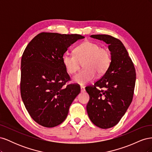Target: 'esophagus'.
<instances>
[{
	"instance_id": "obj_1",
	"label": "esophagus",
	"mask_w": 152,
	"mask_h": 152,
	"mask_svg": "<svg viewBox=\"0 0 152 152\" xmlns=\"http://www.w3.org/2000/svg\"><path fill=\"white\" fill-rule=\"evenodd\" d=\"M80 91H81L82 93H83V92H84V91H86L85 87H83V86H81V87H80Z\"/></svg>"
}]
</instances>
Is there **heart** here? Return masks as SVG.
I'll return each instance as SVG.
<instances>
[{"label": "heart", "mask_w": 152, "mask_h": 152, "mask_svg": "<svg viewBox=\"0 0 152 152\" xmlns=\"http://www.w3.org/2000/svg\"><path fill=\"white\" fill-rule=\"evenodd\" d=\"M74 53L75 54L64 53L62 61L66 72L70 74L75 73L80 69L81 63H84L85 69L73 77L74 82L81 86L94 80L96 73L99 75L103 74L111 64L110 50L91 41H85L78 45Z\"/></svg>", "instance_id": "obj_1"}]
</instances>
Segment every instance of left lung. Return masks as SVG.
Wrapping results in <instances>:
<instances>
[{
  "mask_svg": "<svg viewBox=\"0 0 152 152\" xmlns=\"http://www.w3.org/2000/svg\"><path fill=\"white\" fill-rule=\"evenodd\" d=\"M91 37L108 44L112 61L102 78L86 88L90 97L86 109L95 126L108 129L117 125L132 102L136 70L120 40L109 35Z\"/></svg>",
  "mask_w": 152,
  "mask_h": 152,
  "instance_id": "1",
  "label": "left lung"
}]
</instances>
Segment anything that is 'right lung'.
I'll return each mask as SVG.
<instances>
[{
	"label": "right lung",
	"instance_id": "right-lung-1",
	"mask_svg": "<svg viewBox=\"0 0 152 152\" xmlns=\"http://www.w3.org/2000/svg\"><path fill=\"white\" fill-rule=\"evenodd\" d=\"M84 37L42 32L25 48L21 62V96L25 107L39 125L53 127L67 117L80 88L70 80L62 61L68 48Z\"/></svg>",
	"mask_w": 152,
	"mask_h": 152
}]
</instances>
